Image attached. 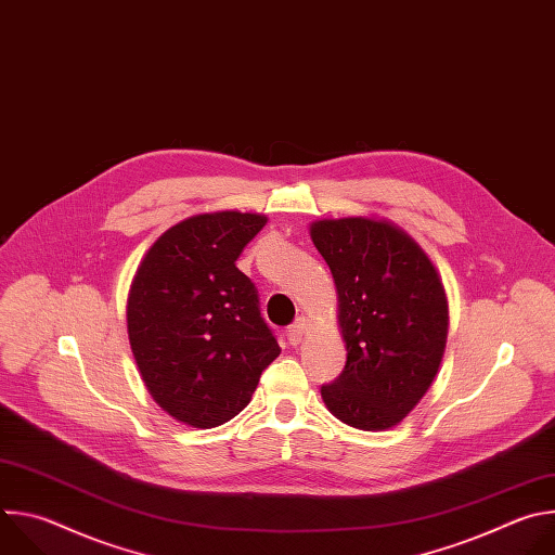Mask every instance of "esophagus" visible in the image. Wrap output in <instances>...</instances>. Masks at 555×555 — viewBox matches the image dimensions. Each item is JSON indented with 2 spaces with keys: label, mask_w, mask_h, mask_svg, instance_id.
<instances>
[{
  "label": "esophagus",
  "mask_w": 555,
  "mask_h": 555,
  "mask_svg": "<svg viewBox=\"0 0 555 555\" xmlns=\"http://www.w3.org/2000/svg\"><path fill=\"white\" fill-rule=\"evenodd\" d=\"M305 330H307V323H305V319H298L294 325H289V327L285 330L287 343H289L292 347H296V345L302 340V334H305Z\"/></svg>",
  "instance_id": "obj_1"
}]
</instances>
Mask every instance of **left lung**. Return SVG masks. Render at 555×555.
<instances>
[{
  "mask_svg": "<svg viewBox=\"0 0 555 555\" xmlns=\"http://www.w3.org/2000/svg\"><path fill=\"white\" fill-rule=\"evenodd\" d=\"M338 289L343 373L323 384L330 411L360 430L400 424L433 384L448 336L443 285L422 248L386 221L311 223Z\"/></svg>",
  "mask_w": 555,
  "mask_h": 555,
  "instance_id": "8db88e82",
  "label": "left lung"
}]
</instances>
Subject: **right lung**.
Here are the masks:
<instances>
[{
  "label": "right lung",
  "instance_id": "right-lung-1",
  "mask_svg": "<svg viewBox=\"0 0 555 555\" xmlns=\"http://www.w3.org/2000/svg\"><path fill=\"white\" fill-rule=\"evenodd\" d=\"M266 221L236 210L184 219L133 276L127 330L142 379L157 404L195 428L240 415L281 353L257 285L236 268Z\"/></svg>",
  "mask_w": 555,
  "mask_h": 555
}]
</instances>
